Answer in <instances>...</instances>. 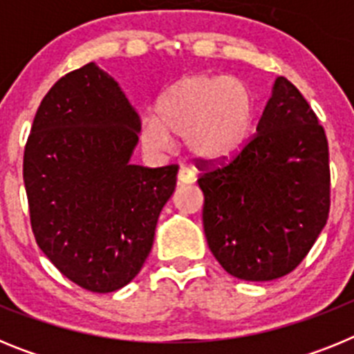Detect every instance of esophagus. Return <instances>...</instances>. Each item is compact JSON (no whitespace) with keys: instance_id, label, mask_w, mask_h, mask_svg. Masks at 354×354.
<instances>
[{"instance_id":"esophagus-1","label":"esophagus","mask_w":354,"mask_h":354,"mask_svg":"<svg viewBox=\"0 0 354 354\" xmlns=\"http://www.w3.org/2000/svg\"><path fill=\"white\" fill-rule=\"evenodd\" d=\"M177 179H179V184H192V183H195L196 175H195V171H192V170H189V168L183 167L179 170V175H177Z\"/></svg>"}]
</instances>
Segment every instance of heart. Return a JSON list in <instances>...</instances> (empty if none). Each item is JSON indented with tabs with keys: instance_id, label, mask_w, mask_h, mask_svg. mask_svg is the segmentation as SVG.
Returning a JSON list of instances; mask_svg holds the SVG:
<instances>
[{
	"instance_id": "1",
	"label": "heart",
	"mask_w": 354,
	"mask_h": 354,
	"mask_svg": "<svg viewBox=\"0 0 354 354\" xmlns=\"http://www.w3.org/2000/svg\"><path fill=\"white\" fill-rule=\"evenodd\" d=\"M255 99L248 84L227 74H192L175 81L156 104V117L142 120L143 145L167 152L186 142L200 159H225L248 142Z\"/></svg>"
}]
</instances>
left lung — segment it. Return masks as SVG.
<instances>
[{
	"label": "left lung",
	"mask_w": 354,
	"mask_h": 354,
	"mask_svg": "<svg viewBox=\"0 0 354 354\" xmlns=\"http://www.w3.org/2000/svg\"><path fill=\"white\" fill-rule=\"evenodd\" d=\"M216 261L248 282L296 270L330 212L328 140L299 90L277 77L257 133L228 161L196 159Z\"/></svg>",
	"instance_id": "1"
}]
</instances>
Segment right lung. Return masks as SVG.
I'll use <instances>...</instances> for the list:
<instances>
[{
  "instance_id": "add662e5",
  "label": "right lung",
  "mask_w": 354,
  "mask_h": 354,
  "mask_svg": "<svg viewBox=\"0 0 354 354\" xmlns=\"http://www.w3.org/2000/svg\"><path fill=\"white\" fill-rule=\"evenodd\" d=\"M142 127L95 64L65 74L37 109L23 177L39 248L71 282L113 292L142 270L177 165H131Z\"/></svg>"
}]
</instances>
